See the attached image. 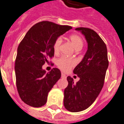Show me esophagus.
I'll use <instances>...</instances> for the list:
<instances>
[{"instance_id":"34e87169","label":"esophagus","mask_w":124,"mask_h":124,"mask_svg":"<svg viewBox=\"0 0 124 124\" xmlns=\"http://www.w3.org/2000/svg\"><path fill=\"white\" fill-rule=\"evenodd\" d=\"M61 76H62V78H66V75L63 74V73H62V75H61Z\"/></svg>"}]
</instances>
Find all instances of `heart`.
<instances>
[{
    "label": "heart",
    "instance_id": "obj_1",
    "mask_svg": "<svg viewBox=\"0 0 124 124\" xmlns=\"http://www.w3.org/2000/svg\"><path fill=\"white\" fill-rule=\"evenodd\" d=\"M70 42H71L72 46L76 51L81 50L84 46V42L82 39L79 35L77 34H72L70 35L69 37ZM62 42V37H58L55 40L54 44L53 49L55 54H58L60 51V47ZM57 65L59 69L64 72L69 70L72 67L75 65V61L72 59H69L65 57H61L57 61Z\"/></svg>",
    "mask_w": 124,
    "mask_h": 124
}]
</instances>
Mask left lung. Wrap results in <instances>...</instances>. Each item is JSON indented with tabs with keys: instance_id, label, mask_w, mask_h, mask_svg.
Returning <instances> with one entry per match:
<instances>
[{
	"instance_id": "8db88e82",
	"label": "left lung",
	"mask_w": 124,
	"mask_h": 124,
	"mask_svg": "<svg viewBox=\"0 0 124 124\" xmlns=\"http://www.w3.org/2000/svg\"><path fill=\"white\" fill-rule=\"evenodd\" d=\"M87 42V50L81 62L74 69L80 80L74 83L68 76V86L64 90L63 105L67 110L77 112L87 109L99 95L108 66L106 45L93 30L78 27Z\"/></svg>"
}]
</instances>
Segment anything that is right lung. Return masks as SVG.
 I'll list each match as a JSON object with an SVG mask.
<instances>
[{
    "label": "right lung",
    "instance_id": "right-lung-1",
    "mask_svg": "<svg viewBox=\"0 0 124 124\" xmlns=\"http://www.w3.org/2000/svg\"><path fill=\"white\" fill-rule=\"evenodd\" d=\"M71 29L42 21L32 26L19 44L15 62L16 85L19 96L27 105L40 107L46 104L48 93L61 72L54 68L46 73L42 65L54 55L55 40Z\"/></svg>",
    "mask_w": 124,
    "mask_h": 124
}]
</instances>
